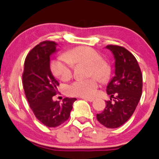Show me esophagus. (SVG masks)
I'll list each match as a JSON object with an SVG mask.
<instances>
[{"mask_svg": "<svg viewBox=\"0 0 159 159\" xmlns=\"http://www.w3.org/2000/svg\"><path fill=\"white\" fill-rule=\"evenodd\" d=\"M82 99H84V100H85V101H90V102H92V101H94V99H93V98H83Z\"/></svg>", "mask_w": 159, "mask_h": 159, "instance_id": "obj_1", "label": "esophagus"}]
</instances>
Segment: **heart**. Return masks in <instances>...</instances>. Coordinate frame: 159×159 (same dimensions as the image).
<instances>
[{
  "instance_id": "1",
  "label": "heart",
  "mask_w": 159,
  "mask_h": 159,
  "mask_svg": "<svg viewBox=\"0 0 159 159\" xmlns=\"http://www.w3.org/2000/svg\"><path fill=\"white\" fill-rule=\"evenodd\" d=\"M65 57H58L50 63V69L54 76L61 81H68L72 75L73 66L78 64L89 65V75L101 80L107 78L110 67L101 59L96 50L88 46H79L67 52ZM98 80L94 77L88 79L76 80L68 88V93L72 96L93 98L97 93Z\"/></svg>"
}]
</instances>
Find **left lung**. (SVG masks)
<instances>
[{
	"label": "left lung",
	"mask_w": 159,
	"mask_h": 159,
	"mask_svg": "<svg viewBox=\"0 0 159 159\" xmlns=\"http://www.w3.org/2000/svg\"><path fill=\"white\" fill-rule=\"evenodd\" d=\"M115 58V76L107 87V94L114 98L106 101V107L97 119L107 128L124 124L136 110L143 91V74L135 56L123 46L108 45Z\"/></svg>",
	"instance_id": "left-lung-1"
}]
</instances>
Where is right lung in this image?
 Returning <instances> with one entry per match:
<instances>
[{"instance_id": "right-lung-1", "label": "right lung", "mask_w": 159, "mask_h": 159, "mask_svg": "<svg viewBox=\"0 0 159 159\" xmlns=\"http://www.w3.org/2000/svg\"><path fill=\"white\" fill-rule=\"evenodd\" d=\"M57 43L43 41L28 53L24 62L22 82L25 95L36 117L48 127H56L69 118L76 98H64L62 103L53 101L59 83L50 71V56Z\"/></svg>"}]
</instances>
